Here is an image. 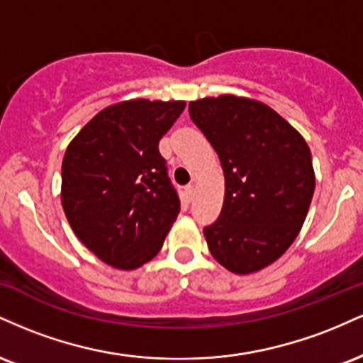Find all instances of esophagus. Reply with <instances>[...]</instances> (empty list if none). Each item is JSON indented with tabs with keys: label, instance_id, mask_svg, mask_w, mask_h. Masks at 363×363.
<instances>
[{
	"label": "esophagus",
	"instance_id": "esophagus-1",
	"mask_svg": "<svg viewBox=\"0 0 363 363\" xmlns=\"http://www.w3.org/2000/svg\"><path fill=\"white\" fill-rule=\"evenodd\" d=\"M186 194H187V199H193L194 198V184H189L186 187Z\"/></svg>",
	"mask_w": 363,
	"mask_h": 363
}]
</instances>
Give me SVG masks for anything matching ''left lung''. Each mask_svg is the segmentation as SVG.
Instances as JSON below:
<instances>
[{
  "instance_id": "left-lung-1",
  "label": "left lung",
  "mask_w": 363,
  "mask_h": 363,
  "mask_svg": "<svg viewBox=\"0 0 363 363\" xmlns=\"http://www.w3.org/2000/svg\"><path fill=\"white\" fill-rule=\"evenodd\" d=\"M189 116L225 176L222 211L203 228L208 249L228 272H259L301 232L315 187L311 150L281 116L251 99H201L189 102Z\"/></svg>"
}]
</instances>
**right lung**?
I'll use <instances>...</instances> for the list:
<instances>
[{
  "label": "right lung",
  "instance_id": "1",
  "mask_svg": "<svg viewBox=\"0 0 363 363\" xmlns=\"http://www.w3.org/2000/svg\"><path fill=\"white\" fill-rule=\"evenodd\" d=\"M186 104L128 101L99 112L62 158L61 201L73 232L119 269L157 256L181 201L158 141Z\"/></svg>",
  "mask_w": 363,
  "mask_h": 363
}]
</instances>
